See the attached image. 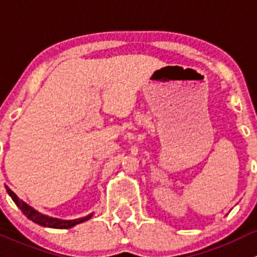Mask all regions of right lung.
<instances>
[{
    "instance_id": "add662e5",
    "label": "right lung",
    "mask_w": 257,
    "mask_h": 257,
    "mask_svg": "<svg viewBox=\"0 0 257 257\" xmlns=\"http://www.w3.org/2000/svg\"><path fill=\"white\" fill-rule=\"evenodd\" d=\"M6 190L9 193V195L12 198L13 202L16 203L18 208L22 210V213L27 216L30 220L33 221V223L39 224L42 226H46V227H53V229H69V227H73L78 224L84 223V221H88L90 218L92 216V214H89V215L84 216V218H78V219H74V220H62V219H58V218H53V216H48L46 214H42L39 213L38 210H36L34 208H32L31 205H28L27 203L23 202L22 199L17 197L15 192L10 189L9 187L6 186Z\"/></svg>"
}]
</instances>
